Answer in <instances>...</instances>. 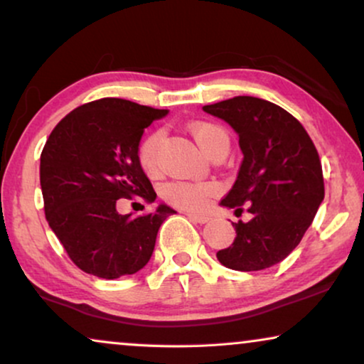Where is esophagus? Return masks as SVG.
Wrapping results in <instances>:
<instances>
[{"mask_svg": "<svg viewBox=\"0 0 364 364\" xmlns=\"http://www.w3.org/2000/svg\"><path fill=\"white\" fill-rule=\"evenodd\" d=\"M187 217L191 218L192 222H196V223H207L208 220H210V217H207V215H197V213H187Z\"/></svg>", "mask_w": 364, "mask_h": 364, "instance_id": "34e87169", "label": "esophagus"}]
</instances>
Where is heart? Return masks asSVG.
<instances>
[{"label":"heart","mask_w":364,"mask_h":364,"mask_svg":"<svg viewBox=\"0 0 364 364\" xmlns=\"http://www.w3.org/2000/svg\"><path fill=\"white\" fill-rule=\"evenodd\" d=\"M191 132L207 156L218 144L228 142L227 132L212 122H193ZM161 146L162 134L154 132L144 139L139 147V164L149 177H156L161 172ZM215 192L217 183L213 182H171L164 187L162 196L176 207L187 210H203Z\"/></svg>","instance_id":"obj_1"}]
</instances>
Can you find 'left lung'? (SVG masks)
<instances>
[{
	"label": "left lung",
	"mask_w": 364,
	"mask_h": 364,
	"mask_svg": "<svg viewBox=\"0 0 364 364\" xmlns=\"http://www.w3.org/2000/svg\"><path fill=\"white\" fill-rule=\"evenodd\" d=\"M202 109L238 134L243 154L220 205L252 213L248 222H232L235 240L217 258L232 270H265L295 250L325 198L315 144L290 112L265 99L237 96Z\"/></svg>",
	"instance_id": "obj_1"
}]
</instances>
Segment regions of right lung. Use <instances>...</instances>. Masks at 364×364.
I'll use <instances>...</instances> for the list:
<instances>
[{"label": "right lung", "instance_id": "right-lung-1", "mask_svg": "<svg viewBox=\"0 0 364 364\" xmlns=\"http://www.w3.org/2000/svg\"><path fill=\"white\" fill-rule=\"evenodd\" d=\"M167 109L104 97L68 114L41 152L39 181L51 230L76 267L114 280L147 265L164 220L176 213L166 203L142 217L121 215L119 198L156 200L139 164L144 129Z\"/></svg>", "mask_w": 364, "mask_h": 364}]
</instances>
